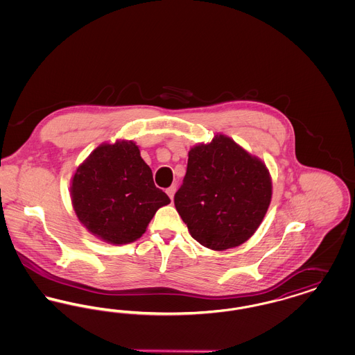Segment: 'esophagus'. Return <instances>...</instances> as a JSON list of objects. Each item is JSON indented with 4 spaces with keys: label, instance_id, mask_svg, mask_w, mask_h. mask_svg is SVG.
<instances>
[{
    "label": "esophagus",
    "instance_id": "esophagus-1",
    "mask_svg": "<svg viewBox=\"0 0 355 355\" xmlns=\"http://www.w3.org/2000/svg\"><path fill=\"white\" fill-rule=\"evenodd\" d=\"M175 191H177V187H175V186H170L169 189L166 190V193H168V196H169L171 201L174 200V194H175Z\"/></svg>",
    "mask_w": 355,
    "mask_h": 355
}]
</instances>
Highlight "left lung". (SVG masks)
<instances>
[{"instance_id": "obj_1", "label": "left lung", "mask_w": 355, "mask_h": 355, "mask_svg": "<svg viewBox=\"0 0 355 355\" xmlns=\"http://www.w3.org/2000/svg\"><path fill=\"white\" fill-rule=\"evenodd\" d=\"M272 185L265 162L225 135L189 150L174 205L189 233L222 252L246 242L269 209Z\"/></svg>"}]
</instances>
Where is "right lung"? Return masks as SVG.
Listing matches in <instances>:
<instances>
[{"instance_id":"right-lung-1","label":"right lung","mask_w":355,"mask_h":355,"mask_svg":"<svg viewBox=\"0 0 355 355\" xmlns=\"http://www.w3.org/2000/svg\"><path fill=\"white\" fill-rule=\"evenodd\" d=\"M70 198L85 229L112 245L141 238L155 211L170 203L135 142L126 139L89 154L71 177Z\"/></svg>"}]
</instances>
